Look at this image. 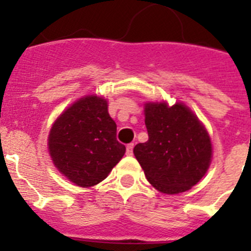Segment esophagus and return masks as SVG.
<instances>
[{"label": "esophagus", "mask_w": 251, "mask_h": 251, "mask_svg": "<svg viewBox=\"0 0 251 251\" xmlns=\"http://www.w3.org/2000/svg\"><path fill=\"white\" fill-rule=\"evenodd\" d=\"M133 147H134V145H133V143H130V145L127 146V154H128V156H132V154H133Z\"/></svg>", "instance_id": "esophagus-1"}]
</instances>
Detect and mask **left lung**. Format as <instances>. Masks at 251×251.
<instances>
[{
	"instance_id": "left-lung-1",
	"label": "left lung",
	"mask_w": 251,
	"mask_h": 251,
	"mask_svg": "<svg viewBox=\"0 0 251 251\" xmlns=\"http://www.w3.org/2000/svg\"><path fill=\"white\" fill-rule=\"evenodd\" d=\"M148 141L133 153L148 182L159 192L181 194L196 185L210 167L211 139L190 108L182 103H146Z\"/></svg>"
}]
</instances>
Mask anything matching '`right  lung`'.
<instances>
[{"mask_svg": "<svg viewBox=\"0 0 251 251\" xmlns=\"http://www.w3.org/2000/svg\"><path fill=\"white\" fill-rule=\"evenodd\" d=\"M49 152L55 167L73 183L92 187L110 174L126 153L108 103L86 95L69 106L51 127Z\"/></svg>", "mask_w": 251, "mask_h": 251, "instance_id": "add662e5", "label": "right lung"}]
</instances>
